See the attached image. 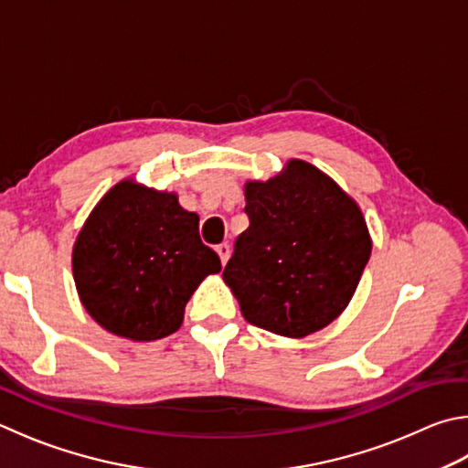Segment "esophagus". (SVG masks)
Wrapping results in <instances>:
<instances>
[{
    "instance_id": "obj_1",
    "label": "esophagus",
    "mask_w": 468,
    "mask_h": 468,
    "mask_svg": "<svg viewBox=\"0 0 468 468\" xmlns=\"http://www.w3.org/2000/svg\"><path fill=\"white\" fill-rule=\"evenodd\" d=\"M217 253H218V258H220V263H227V260H229V253H231V250H229V245L227 243H220V245H217Z\"/></svg>"
}]
</instances>
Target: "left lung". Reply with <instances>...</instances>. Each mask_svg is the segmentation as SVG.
<instances>
[{"label":"left lung","mask_w":468,"mask_h":468,"mask_svg":"<svg viewBox=\"0 0 468 468\" xmlns=\"http://www.w3.org/2000/svg\"><path fill=\"white\" fill-rule=\"evenodd\" d=\"M250 227L223 271L245 321L304 337L342 315L372 239L350 194L309 161L288 159L270 180L245 182Z\"/></svg>","instance_id":"left-lung-1"}]
</instances>
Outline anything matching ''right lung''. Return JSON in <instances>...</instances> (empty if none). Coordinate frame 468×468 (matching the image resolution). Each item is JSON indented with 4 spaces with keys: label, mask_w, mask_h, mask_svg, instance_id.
<instances>
[{
    "label": "right lung",
    "mask_w": 468,
    "mask_h": 468,
    "mask_svg": "<svg viewBox=\"0 0 468 468\" xmlns=\"http://www.w3.org/2000/svg\"><path fill=\"white\" fill-rule=\"evenodd\" d=\"M176 192L124 177L83 223L71 268L90 317L118 337L153 342L180 329L186 303L220 260Z\"/></svg>",
    "instance_id": "right-lung-1"
}]
</instances>
